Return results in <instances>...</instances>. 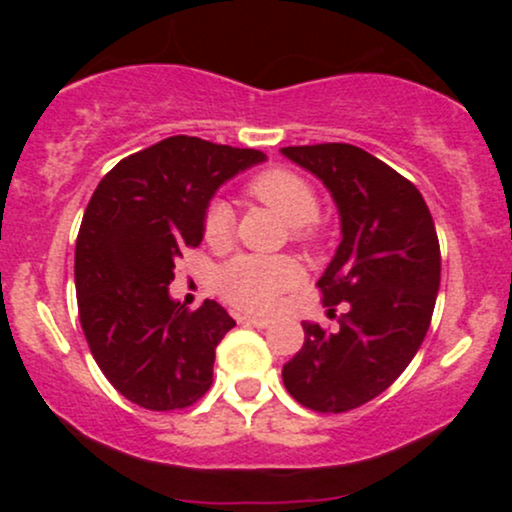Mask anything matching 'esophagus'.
I'll list each match as a JSON object with an SVG mask.
<instances>
[{"mask_svg": "<svg viewBox=\"0 0 512 512\" xmlns=\"http://www.w3.org/2000/svg\"><path fill=\"white\" fill-rule=\"evenodd\" d=\"M238 322H240V325L257 327V330H267V327L274 325L269 317H255V315H238Z\"/></svg>", "mask_w": 512, "mask_h": 512, "instance_id": "34e87169", "label": "esophagus"}]
</instances>
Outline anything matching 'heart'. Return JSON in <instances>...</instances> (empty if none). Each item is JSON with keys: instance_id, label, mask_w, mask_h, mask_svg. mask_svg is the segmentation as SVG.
Wrapping results in <instances>:
<instances>
[{"instance_id": "b5f03b06", "label": "heart", "mask_w": 512, "mask_h": 512, "mask_svg": "<svg viewBox=\"0 0 512 512\" xmlns=\"http://www.w3.org/2000/svg\"><path fill=\"white\" fill-rule=\"evenodd\" d=\"M245 192L293 226V236L298 240L303 243L315 240L313 219L317 216V197L310 182L301 175L289 168H267L252 175ZM202 231L209 245H226L233 233L231 207L221 199H214L204 211ZM298 279L301 269L291 257L240 255L219 269L216 291L238 308L269 310L281 293L298 284Z\"/></svg>"}]
</instances>
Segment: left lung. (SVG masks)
Returning <instances> with one entry per match:
<instances>
[{"label":"left lung","mask_w":512,"mask_h":512,"mask_svg":"<svg viewBox=\"0 0 512 512\" xmlns=\"http://www.w3.org/2000/svg\"><path fill=\"white\" fill-rule=\"evenodd\" d=\"M330 190L342 243L317 286L346 303L334 332L303 322V349L281 370L303 407L342 414L385 392L416 356L440 286V245L414 182L351 144L284 146Z\"/></svg>","instance_id":"left-lung-1"}]
</instances>
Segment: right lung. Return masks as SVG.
I'll use <instances>...</instances> for the list:
<instances>
[{
	"instance_id": "right-lung-1",
	"label": "right lung",
	"mask_w": 512,
	"mask_h": 512,
	"mask_svg": "<svg viewBox=\"0 0 512 512\" xmlns=\"http://www.w3.org/2000/svg\"><path fill=\"white\" fill-rule=\"evenodd\" d=\"M262 151L168 137L98 182L74 252L79 320L98 368L129 402L185 409L211 387L216 346L236 320L216 301H173L175 260L202 243L209 199Z\"/></svg>"
}]
</instances>
